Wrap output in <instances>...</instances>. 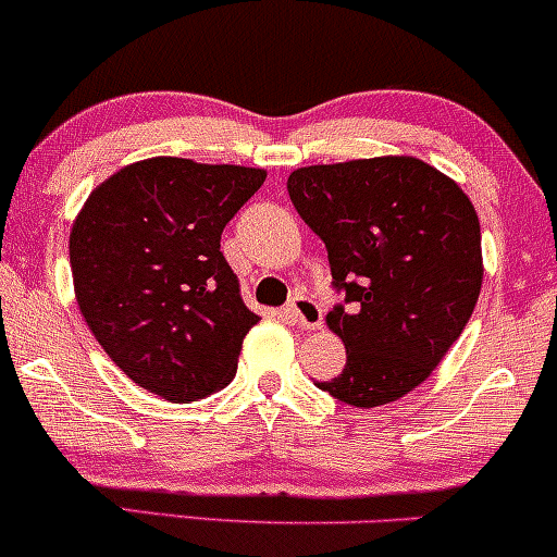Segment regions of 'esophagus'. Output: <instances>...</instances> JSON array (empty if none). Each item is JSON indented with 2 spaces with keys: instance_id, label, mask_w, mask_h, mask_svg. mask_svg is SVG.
I'll use <instances>...</instances> for the list:
<instances>
[{
  "instance_id": "34e87169",
  "label": "esophagus",
  "mask_w": 557,
  "mask_h": 557,
  "mask_svg": "<svg viewBox=\"0 0 557 557\" xmlns=\"http://www.w3.org/2000/svg\"><path fill=\"white\" fill-rule=\"evenodd\" d=\"M287 311H290V317L296 319V324H300L304 330H317V327H322V322H324L322 306H319L317 300L309 296L293 298L290 304H287Z\"/></svg>"
}]
</instances>
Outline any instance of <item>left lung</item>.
<instances>
[{
    "mask_svg": "<svg viewBox=\"0 0 557 557\" xmlns=\"http://www.w3.org/2000/svg\"><path fill=\"white\" fill-rule=\"evenodd\" d=\"M293 207L327 248L343 293L327 324L345 369L317 382L356 408L419 387L461 337L482 290V233L469 196L413 157L300 168Z\"/></svg>",
    "mask_w": 557,
    "mask_h": 557,
    "instance_id": "left-lung-1",
    "label": "left lung"
}]
</instances>
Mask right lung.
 I'll return each mask as SVG.
<instances>
[{
    "mask_svg": "<svg viewBox=\"0 0 557 557\" xmlns=\"http://www.w3.org/2000/svg\"><path fill=\"white\" fill-rule=\"evenodd\" d=\"M267 172L157 157L114 172L70 233L81 314L136 385L188 403L227 385L259 317L220 251Z\"/></svg>",
    "mask_w": 557,
    "mask_h": 557,
    "instance_id": "right-lung-1",
    "label": "right lung"
}]
</instances>
